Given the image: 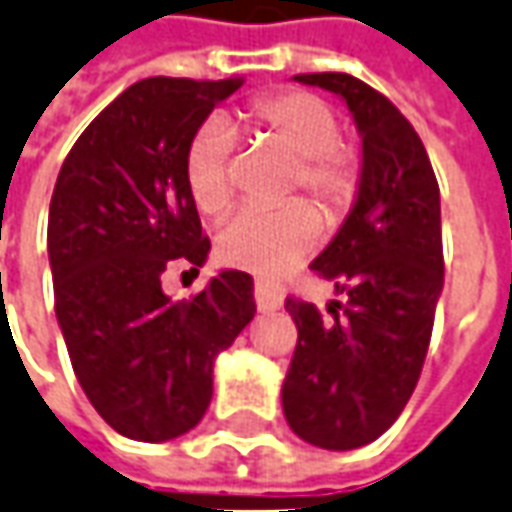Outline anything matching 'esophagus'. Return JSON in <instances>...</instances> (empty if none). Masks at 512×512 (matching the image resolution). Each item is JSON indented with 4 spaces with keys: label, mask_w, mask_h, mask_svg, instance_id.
<instances>
[{
    "label": "esophagus",
    "mask_w": 512,
    "mask_h": 512,
    "mask_svg": "<svg viewBox=\"0 0 512 512\" xmlns=\"http://www.w3.org/2000/svg\"><path fill=\"white\" fill-rule=\"evenodd\" d=\"M256 306H259V312H276L281 309V295L270 284L256 281Z\"/></svg>",
    "instance_id": "esophagus-1"
}]
</instances>
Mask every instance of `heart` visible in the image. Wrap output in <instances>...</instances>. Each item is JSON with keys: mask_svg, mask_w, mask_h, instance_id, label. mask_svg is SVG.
Masks as SVG:
<instances>
[{"mask_svg": "<svg viewBox=\"0 0 512 512\" xmlns=\"http://www.w3.org/2000/svg\"><path fill=\"white\" fill-rule=\"evenodd\" d=\"M245 116L295 155L287 195L303 189L331 220L354 206L362 183V155L340 139V116L323 97L312 91H273L250 102ZM234 150V128L225 116L206 119L186 144V186L197 209L209 217H222L234 203ZM317 239V211L303 200H290L270 211H239L217 236V256L239 270L276 276L301 262Z\"/></svg>", "mask_w": 512, "mask_h": 512, "instance_id": "heart-1", "label": "heart"}]
</instances>
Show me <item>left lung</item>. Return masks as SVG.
<instances>
[{
    "mask_svg": "<svg viewBox=\"0 0 512 512\" xmlns=\"http://www.w3.org/2000/svg\"><path fill=\"white\" fill-rule=\"evenodd\" d=\"M340 94L362 133V183L343 228L315 262L343 292L329 315L287 298L298 326L281 404L290 429L312 446L359 449L387 432L424 368L443 290L440 189L407 116L359 77L295 74Z\"/></svg>",
    "mask_w": 512,
    "mask_h": 512,
    "instance_id": "left-lung-1",
    "label": "left lung"
}]
</instances>
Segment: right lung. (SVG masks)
Here are the masks:
<instances>
[{
	"label": "right lung",
	"instance_id": "1",
	"mask_svg": "<svg viewBox=\"0 0 512 512\" xmlns=\"http://www.w3.org/2000/svg\"><path fill=\"white\" fill-rule=\"evenodd\" d=\"M242 77H147L125 88L66 155L49 203L55 315L74 376L119 435L161 443L200 424L214 357L256 315L253 278L225 270L189 301L169 267L209 256L183 153Z\"/></svg>",
	"mask_w": 512,
	"mask_h": 512
}]
</instances>
